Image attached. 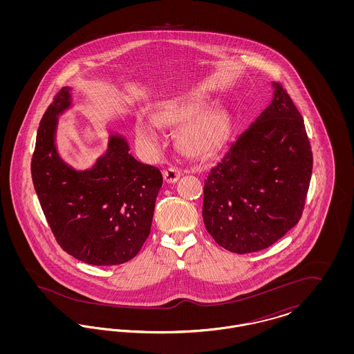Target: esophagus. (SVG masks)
<instances>
[{
    "label": "esophagus",
    "instance_id": "obj_1",
    "mask_svg": "<svg viewBox=\"0 0 354 354\" xmlns=\"http://www.w3.org/2000/svg\"><path fill=\"white\" fill-rule=\"evenodd\" d=\"M180 171L179 169H174V167H169V169L163 171V178H165V182L166 183H175L179 180L180 178Z\"/></svg>",
    "mask_w": 354,
    "mask_h": 354
}]
</instances>
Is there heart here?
<instances>
[{"label":"heart","mask_w":354,"mask_h":354,"mask_svg":"<svg viewBox=\"0 0 354 354\" xmlns=\"http://www.w3.org/2000/svg\"><path fill=\"white\" fill-rule=\"evenodd\" d=\"M207 98L183 95L160 102L152 113V120L139 117L135 120L138 142L149 150L159 147L160 127L183 124L176 135L179 150L191 158H205L216 151L231 129L230 115L224 109L208 107Z\"/></svg>","instance_id":"b5f03b06"}]
</instances>
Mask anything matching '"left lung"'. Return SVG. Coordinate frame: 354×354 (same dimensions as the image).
Masks as SVG:
<instances>
[{
  "label": "left lung",
  "instance_id": "obj_1",
  "mask_svg": "<svg viewBox=\"0 0 354 354\" xmlns=\"http://www.w3.org/2000/svg\"><path fill=\"white\" fill-rule=\"evenodd\" d=\"M204 180L203 220L231 252L270 247L303 215L313 156L304 119L280 84Z\"/></svg>",
  "mask_w": 354,
  "mask_h": 354
}]
</instances>
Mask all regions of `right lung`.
Wrapping results in <instances>:
<instances>
[{
	"instance_id": "add662e5",
	"label": "right lung",
	"mask_w": 354,
	"mask_h": 354,
	"mask_svg": "<svg viewBox=\"0 0 354 354\" xmlns=\"http://www.w3.org/2000/svg\"><path fill=\"white\" fill-rule=\"evenodd\" d=\"M65 86L41 119L32 158L34 189L51 232L64 251L91 266L131 260L150 235L162 172L138 162L124 136L110 134L107 150L91 169L61 158L58 117L71 106Z\"/></svg>"
}]
</instances>
